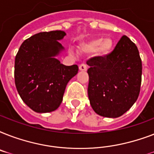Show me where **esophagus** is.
I'll list each match as a JSON object with an SVG mask.
<instances>
[{"label":"esophagus","mask_w":154,"mask_h":154,"mask_svg":"<svg viewBox=\"0 0 154 154\" xmlns=\"http://www.w3.org/2000/svg\"><path fill=\"white\" fill-rule=\"evenodd\" d=\"M79 69L81 71H86L87 70V65L85 63H82L79 65Z\"/></svg>","instance_id":"obj_1"}]
</instances>
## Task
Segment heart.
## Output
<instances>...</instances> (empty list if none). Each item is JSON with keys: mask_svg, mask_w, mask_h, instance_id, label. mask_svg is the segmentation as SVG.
Returning a JSON list of instances; mask_svg holds the SVG:
<instances>
[{"mask_svg": "<svg viewBox=\"0 0 154 154\" xmlns=\"http://www.w3.org/2000/svg\"><path fill=\"white\" fill-rule=\"evenodd\" d=\"M113 42L109 37L103 39V37H98L93 40L86 45V49L90 52H97L101 56L109 54L112 49Z\"/></svg>", "mask_w": 154, "mask_h": 154, "instance_id": "b5f03b06", "label": "heart"}]
</instances>
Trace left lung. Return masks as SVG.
<instances>
[{
	"label": "left lung",
	"instance_id": "8db88e82",
	"mask_svg": "<svg viewBox=\"0 0 154 154\" xmlns=\"http://www.w3.org/2000/svg\"><path fill=\"white\" fill-rule=\"evenodd\" d=\"M88 96L100 116L118 117L133 106L140 94L142 64L136 45L126 36L109 54L87 60Z\"/></svg>",
	"mask_w": 154,
	"mask_h": 154
}]
</instances>
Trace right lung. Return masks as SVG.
Masks as SVG:
<instances>
[{
    "mask_svg": "<svg viewBox=\"0 0 154 154\" xmlns=\"http://www.w3.org/2000/svg\"><path fill=\"white\" fill-rule=\"evenodd\" d=\"M65 32H42L23 42L15 57L14 80L20 98L37 112L54 111L62 101L65 87L78 72V66H66L54 57L63 49L57 40Z\"/></svg>",
    "mask_w": 154,
    "mask_h": 154,
    "instance_id": "add662e5",
    "label": "right lung"
}]
</instances>
